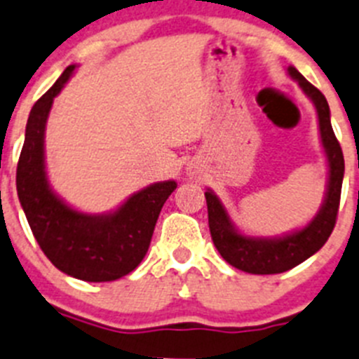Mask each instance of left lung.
<instances>
[{"label":"left lung","mask_w":359,"mask_h":359,"mask_svg":"<svg viewBox=\"0 0 359 359\" xmlns=\"http://www.w3.org/2000/svg\"><path fill=\"white\" fill-rule=\"evenodd\" d=\"M289 76L294 81H298L302 90L316 107L321 145L329 163L325 200L316 216L299 231H292L278 238H254V236L241 234L236 229L222 200L210 189H207L205 200L209 210V229L217 252L232 267L249 274H280L311 258L329 240L338 216L345 161H343L341 147L334 136L330 125L329 103L325 96L314 85L309 83L294 67H289Z\"/></svg>","instance_id":"1"}]
</instances>
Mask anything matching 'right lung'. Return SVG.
<instances>
[{
  "label": "right lung",
  "mask_w": 359,
  "mask_h": 359,
  "mask_svg": "<svg viewBox=\"0 0 359 359\" xmlns=\"http://www.w3.org/2000/svg\"><path fill=\"white\" fill-rule=\"evenodd\" d=\"M74 69L67 67L30 110L16 170L18 198L34 238L54 267L83 281H114L145 258L161 207L177 183H152L107 214L79 212L52 191L45 168V127L54 97Z\"/></svg>",
  "instance_id": "obj_1"
}]
</instances>
